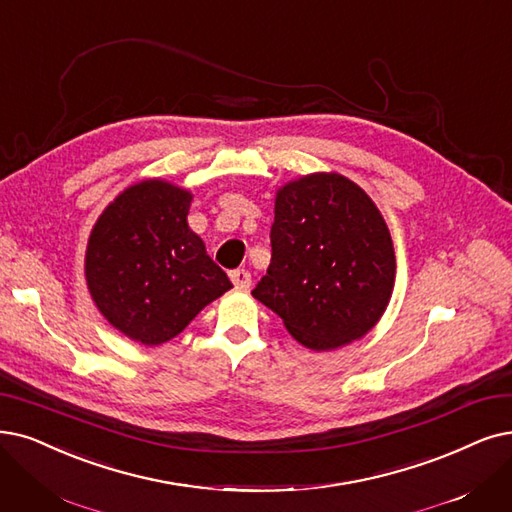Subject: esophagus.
<instances>
[{"instance_id": "1", "label": "esophagus", "mask_w": 512, "mask_h": 512, "mask_svg": "<svg viewBox=\"0 0 512 512\" xmlns=\"http://www.w3.org/2000/svg\"><path fill=\"white\" fill-rule=\"evenodd\" d=\"M231 281H233V285L235 288H239V290H248L250 285H252V275L245 271V269H237V271H231Z\"/></svg>"}]
</instances>
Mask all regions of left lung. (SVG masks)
<instances>
[{
	"mask_svg": "<svg viewBox=\"0 0 512 512\" xmlns=\"http://www.w3.org/2000/svg\"><path fill=\"white\" fill-rule=\"evenodd\" d=\"M271 248L252 296L306 349L334 351L363 338L391 302V231L372 197L338 172H313L277 189Z\"/></svg>",
	"mask_w": 512,
	"mask_h": 512,
	"instance_id": "left-lung-1",
	"label": "left lung"
}]
</instances>
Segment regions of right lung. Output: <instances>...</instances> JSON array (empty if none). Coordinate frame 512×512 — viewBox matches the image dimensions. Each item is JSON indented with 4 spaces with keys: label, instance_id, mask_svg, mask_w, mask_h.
Segmentation results:
<instances>
[{
    "label": "right lung",
    "instance_id": "right-lung-1",
    "mask_svg": "<svg viewBox=\"0 0 512 512\" xmlns=\"http://www.w3.org/2000/svg\"><path fill=\"white\" fill-rule=\"evenodd\" d=\"M193 193L161 178L121 191L86 248V283L100 315L126 338L159 346L233 285L191 231Z\"/></svg>",
    "mask_w": 512,
    "mask_h": 512
}]
</instances>
